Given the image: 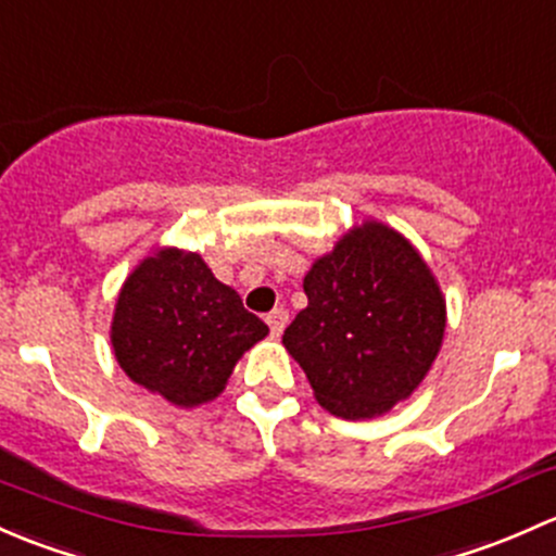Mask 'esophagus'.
Returning a JSON list of instances; mask_svg holds the SVG:
<instances>
[{
  "label": "esophagus",
  "mask_w": 556,
  "mask_h": 556,
  "mask_svg": "<svg viewBox=\"0 0 556 556\" xmlns=\"http://www.w3.org/2000/svg\"><path fill=\"white\" fill-rule=\"evenodd\" d=\"M265 320H267V326H270V334L280 337V334H283V329H286V320H289V313H286L283 307H276V311L267 313Z\"/></svg>",
  "instance_id": "obj_1"
}]
</instances>
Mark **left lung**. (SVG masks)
Returning <instances> with one entry per match:
<instances>
[{"label": "left lung", "instance_id": "8db88e82", "mask_svg": "<svg viewBox=\"0 0 556 556\" xmlns=\"http://www.w3.org/2000/svg\"><path fill=\"white\" fill-rule=\"evenodd\" d=\"M307 307L283 348L316 402L342 420H369L406 402L442 351L447 302L420 251L402 232L362 219L318 256Z\"/></svg>", "mask_w": 556, "mask_h": 556}]
</instances>
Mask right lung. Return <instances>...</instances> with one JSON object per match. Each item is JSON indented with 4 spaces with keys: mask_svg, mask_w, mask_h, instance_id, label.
Instances as JSON below:
<instances>
[{
    "mask_svg": "<svg viewBox=\"0 0 556 556\" xmlns=\"http://www.w3.org/2000/svg\"><path fill=\"white\" fill-rule=\"evenodd\" d=\"M267 331L203 256L160 245L125 278L109 337L136 386L192 409L225 391L240 356Z\"/></svg>",
    "mask_w": 556,
    "mask_h": 556,
    "instance_id": "right-lung-1",
    "label": "right lung"
}]
</instances>
